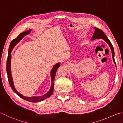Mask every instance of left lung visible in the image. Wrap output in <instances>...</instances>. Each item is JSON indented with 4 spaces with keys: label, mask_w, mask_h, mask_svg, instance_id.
Masks as SVG:
<instances>
[{
    "label": "left lung",
    "mask_w": 123,
    "mask_h": 123,
    "mask_svg": "<svg viewBox=\"0 0 123 123\" xmlns=\"http://www.w3.org/2000/svg\"><path fill=\"white\" fill-rule=\"evenodd\" d=\"M95 31L94 32L93 36H92L91 40H95L97 39H103L104 41H106L107 43L108 44L110 48H111V53H112V59H113V61L114 62V63L115 64V65H116V62H115V59H114V49L113 46L111 42V41H109V40L108 38L106 36V35L104 33V32L99 29H98L97 27H94Z\"/></svg>",
    "instance_id": "left-lung-1"
}]
</instances>
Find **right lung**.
Here are the masks:
<instances>
[{"label": "right lung", "instance_id": "obj_1", "mask_svg": "<svg viewBox=\"0 0 123 123\" xmlns=\"http://www.w3.org/2000/svg\"><path fill=\"white\" fill-rule=\"evenodd\" d=\"M31 30H27L26 31H25L23 33H20L18 37H17L16 38L12 40L11 41V43H10L9 47V49H8V57H7V66H6V69H7V77H8V80L9 81V83L10 86H11V88L12 90H13V91L17 95H18L19 97H20L21 98L23 99L24 100H25L26 101H28L30 102H39L42 101V100H44L46 99L49 98L51 96V94L53 93L54 91V80L55 79V76H56V74L57 72V70L58 68V67H60L61 65L60 63H57L55 66L52 67L51 71V87L49 91L47 92V93L43 95L42 96L40 97H25L21 94H20L19 92L17 91L15 89L13 83V81H12V73H11V52L12 49L14 48V47L16 46L17 43H18V42L21 40L22 39L23 37L26 36L28 34H29L31 32Z\"/></svg>", "mask_w": 123, "mask_h": 123}]
</instances>
